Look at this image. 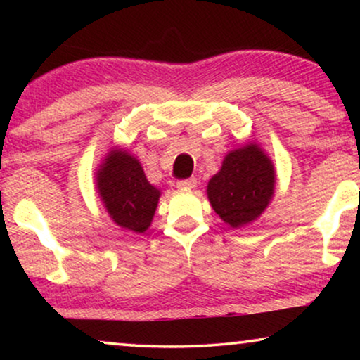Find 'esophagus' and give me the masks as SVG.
I'll return each instance as SVG.
<instances>
[{"label": "esophagus", "mask_w": 360, "mask_h": 360, "mask_svg": "<svg viewBox=\"0 0 360 360\" xmlns=\"http://www.w3.org/2000/svg\"><path fill=\"white\" fill-rule=\"evenodd\" d=\"M196 186V179H185L176 181V188H195Z\"/></svg>", "instance_id": "34e87169"}]
</instances>
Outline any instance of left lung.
Here are the masks:
<instances>
[{
	"instance_id": "left-lung-1",
	"label": "left lung",
	"mask_w": 360,
	"mask_h": 360,
	"mask_svg": "<svg viewBox=\"0 0 360 360\" xmlns=\"http://www.w3.org/2000/svg\"><path fill=\"white\" fill-rule=\"evenodd\" d=\"M275 172L255 144L233 150L208 184V198L219 218L231 228L257 219L274 195Z\"/></svg>"
}]
</instances>
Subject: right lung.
Segmentation results:
<instances>
[{"mask_svg":"<svg viewBox=\"0 0 360 360\" xmlns=\"http://www.w3.org/2000/svg\"><path fill=\"white\" fill-rule=\"evenodd\" d=\"M98 191L112 221L132 233H144L154 218L160 191L124 150H111L98 172Z\"/></svg>","mask_w":360,"mask_h":360,"instance_id":"obj_1","label":"right lung"}]
</instances>
